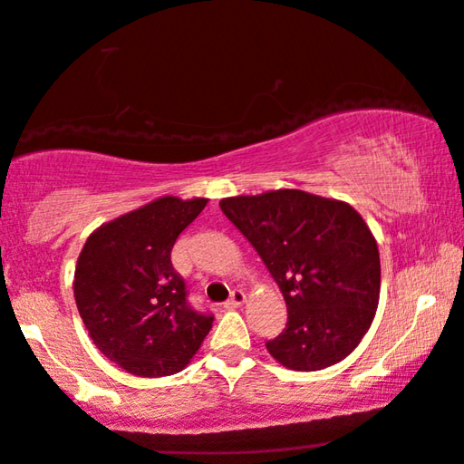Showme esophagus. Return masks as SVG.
<instances>
[{
  "instance_id": "1",
  "label": "esophagus",
  "mask_w": 464,
  "mask_h": 464,
  "mask_svg": "<svg viewBox=\"0 0 464 464\" xmlns=\"http://www.w3.org/2000/svg\"><path fill=\"white\" fill-rule=\"evenodd\" d=\"M246 301V293L244 291H233L229 301H225L227 310H233V307H239Z\"/></svg>"
}]
</instances>
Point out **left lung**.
Returning <instances> with one entry per match:
<instances>
[{
    "label": "left lung",
    "mask_w": 464,
    "mask_h": 464,
    "mask_svg": "<svg viewBox=\"0 0 464 464\" xmlns=\"http://www.w3.org/2000/svg\"><path fill=\"white\" fill-rule=\"evenodd\" d=\"M281 289L283 333L266 343L278 363L315 372L362 343L380 299V254L353 206L301 189L220 200Z\"/></svg>",
    "instance_id": "left-lung-1"
}]
</instances>
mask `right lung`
<instances>
[{
    "mask_svg": "<svg viewBox=\"0 0 464 464\" xmlns=\"http://www.w3.org/2000/svg\"><path fill=\"white\" fill-rule=\"evenodd\" d=\"M206 198H159L99 227L80 252L73 297L92 343L109 362L142 378L183 370L215 315L198 312L173 268L171 249Z\"/></svg>",
    "mask_w": 464,
    "mask_h": 464,
    "instance_id": "add662e5",
    "label": "right lung"
}]
</instances>
